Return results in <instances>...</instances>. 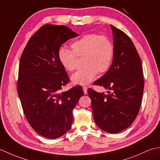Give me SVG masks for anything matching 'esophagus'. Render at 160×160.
<instances>
[{
  "instance_id": "obj_1",
  "label": "esophagus",
  "mask_w": 160,
  "mask_h": 160,
  "mask_svg": "<svg viewBox=\"0 0 160 160\" xmlns=\"http://www.w3.org/2000/svg\"><path fill=\"white\" fill-rule=\"evenodd\" d=\"M82 89H83V91H84V93L87 94V87H83Z\"/></svg>"
}]
</instances>
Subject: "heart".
<instances>
[{
	"mask_svg": "<svg viewBox=\"0 0 160 160\" xmlns=\"http://www.w3.org/2000/svg\"><path fill=\"white\" fill-rule=\"evenodd\" d=\"M71 50L61 48L58 58L61 65L68 72L77 67L78 58H82V69L71 76L73 84L84 85L92 82L97 73L108 71L114 57V45L107 36L96 33H87L71 44Z\"/></svg>",
	"mask_w": 160,
	"mask_h": 160,
	"instance_id": "1",
	"label": "heart"
}]
</instances>
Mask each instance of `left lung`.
<instances>
[{"instance_id":"8db88e82","label":"left lung","mask_w":160,"mask_h":160,"mask_svg":"<svg viewBox=\"0 0 160 160\" xmlns=\"http://www.w3.org/2000/svg\"><path fill=\"white\" fill-rule=\"evenodd\" d=\"M114 57L109 70L95 85L111 90L108 94L88 89L94 121L110 133L124 131L135 120L144 91V76L140 55L128 35L111 25Z\"/></svg>"}]
</instances>
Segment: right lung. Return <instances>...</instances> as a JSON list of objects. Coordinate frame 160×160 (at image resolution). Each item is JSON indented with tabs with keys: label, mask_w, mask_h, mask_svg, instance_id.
<instances>
[{
	"label": "right lung",
	"mask_w": 160,
	"mask_h": 160,
	"mask_svg": "<svg viewBox=\"0 0 160 160\" xmlns=\"http://www.w3.org/2000/svg\"><path fill=\"white\" fill-rule=\"evenodd\" d=\"M77 36L66 26L47 24L30 38L20 57L17 91L23 113L33 130L47 138L69 130L72 111L84 95L79 85L61 92L69 78L58 53L64 42Z\"/></svg>",
	"instance_id": "add662e5"
}]
</instances>
